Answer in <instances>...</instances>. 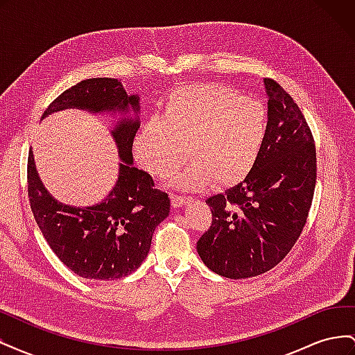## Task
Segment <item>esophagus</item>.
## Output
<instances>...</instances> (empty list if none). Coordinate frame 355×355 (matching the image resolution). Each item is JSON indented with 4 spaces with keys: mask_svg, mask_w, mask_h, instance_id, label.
Wrapping results in <instances>:
<instances>
[{
    "mask_svg": "<svg viewBox=\"0 0 355 355\" xmlns=\"http://www.w3.org/2000/svg\"><path fill=\"white\" fill-rule=\"evenodd\" d=\"M170 198H171V204H173V207H182V206H185V204L191 200L189 197L178 196V194H171Z\"/></svg>",
    "mask_w": 355,
    "mask_h": 355,
    "instance_id": "obj_1",
    "label": "esophagus"
}]
</instances>
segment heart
Returning a JSON list of instances; mask_svg holds the SVG:
<instances>
[{
    "instance_id": "b5f03b06",
    "label": "heart",
    "mask_w": 355,
    "mask_h": 355,
    "mask_svg": "<svg viewBox=\"0 0 355 355\" xmlns=\"http://www.w3.org/2000/svg\"><path fill=\"white\" fill-rule=\"evenodd\" d=\"M265 136L261 102L218 84L191 83L167 94L159 120L142 125L133 148L137 163L155 178H167L187 153L191 163L175 178L180 188H200L210 180L232 187L252 173Z\"/></svg>"
}]
</instances>
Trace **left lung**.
Segmentation results:
<instances>
[{
	"label": "left lung",
	"mask_w": 355,
	"mask_h": 355,
	"mask_svg": "<svg viewBox=\"0 0 355 355\" xmlns=\"http://www.w3.org/2000/svg\"><path fill=\"white\" fill-rule=\"evenodd\" d=\"M263 84L261 155L241 184L206 200L211 225L197 241L206 266L232 280L261 275L284 259L305 227L315 189V145L305 116L277 81Z\"/></svg>",
	"instance_id": "left-lung-1"
}]
</instances>
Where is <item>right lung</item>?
Listing matches in <instances>:
<instances>
[{
    "label": "right lung",
    "mask_w": 355,
    "mask_h": 355,
    "mask_svg": "<svg viewBox=\"0 0 355 355\" xmlns=\"http://www.w3.org/2000/svg\"><path fill=\"white\" fill-rule=\"evenodd\" d=\"M67 108L90 112L139 111L137 94L128 96L121 80L90 78L72 85L53 101L42 118ZM139 118H123L112 130L120 171L102 202L72 207L53 198L28 155V197L46 241L71 271L89 280L110 282L135 272L148 256L153 234L170 211L166 192L154 188L146 171L133 166V139Z\"/></svg>",
    "instance_id": "right-lung-1"
}]
</instances>
